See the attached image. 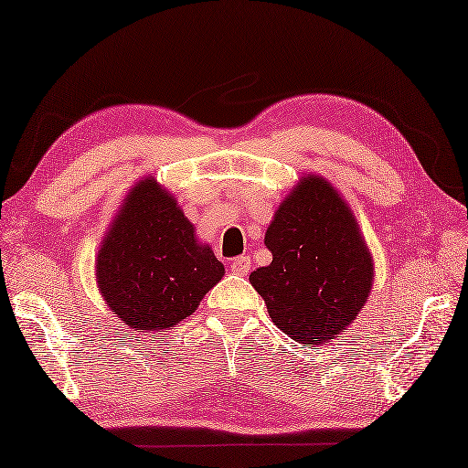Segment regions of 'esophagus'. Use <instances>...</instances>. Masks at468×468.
Segmentation results:
<instances>
[{
    "label": "esophagus",
    "mask_w": 468,
    "mask_h": 468,
    "mask_svg": "<svg viewBox=\"0 0 468 468\" xmlns=\"http://www.w3.org/2000/svg\"><path fill=\"white\" fill-rule=\"evenodd\" d=\"M250 267H251L250 257H235V260L231 261V271L235 275H247L250 273Z\"/></svg>",
    "instance_id": "1"
}]
</instances>
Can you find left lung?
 Segmentation results:
<instances>
[{"mask_svg":"<svg viewBox=\"0 0 468 468\" xmlns=\"http://www.w3.org/2000/svg\"><path fill=\"white\" fill-rule=\"evenodd\" d=\"M265 245L273 261L250 282L271 322L314 347L340 337L374 283L372 253L346 198L322 175H303L277 207Z\"/></svg>","mask_w":468,"mask_h":468,"instance_id":"obj_1","label":"left lung"}]
</instances>
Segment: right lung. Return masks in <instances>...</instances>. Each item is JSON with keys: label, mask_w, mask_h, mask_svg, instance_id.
<instances>
[{"label": "right lung", "mask_w": 468, "mask_h": 468, "mask_svg": "<svg viewBox=\"0 0 468 468\" xmlns=\"http://www.w3.org/2000/svg\"><path fill=\"white\" fill-rule=\"evenodd\" d=\"M225 275L171 191L144 176L122 198L96 255V285L131 330L165 332L191 315Z\"/></svg>", "instance_id": "obj_1"}]
</instances>
